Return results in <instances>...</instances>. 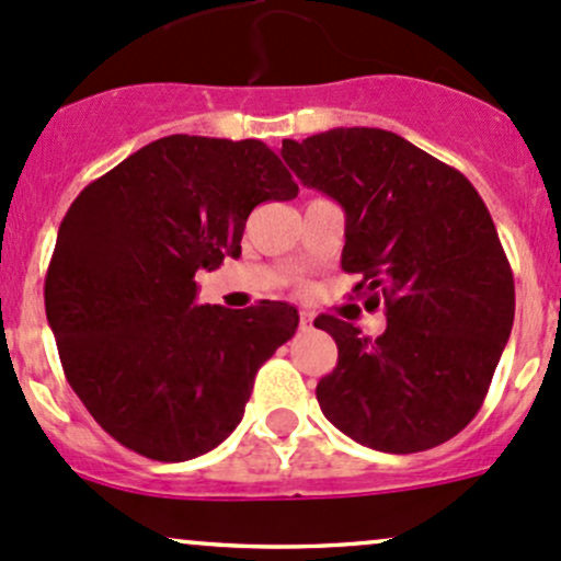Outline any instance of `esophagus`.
Here are the masks:
<instances>
[{"mask_svg":"<svg viewBox=\"0 0 561 561\" xmlns=\"http://www.w3.org/2000/svg\"><path fill=\"white\" fill-rule=\"evenodd\" d=\"M312 312L310 310H299V327L302 329H312Z\"/></svg>","mask_w":561,"mask_h":561,"instance_id":"obj_1","label":"esophagus"}]
</instances>
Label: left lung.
Returning a JSON list of instances; mask_svg holds the SVG:
<instances>
[{"mask_svg": "<svg viewBox=\"0 0 561 561\" xmlns=\"http://www.w3.org/2000/svg\"><path fill=\"white\" fill-rule=\"evenodd\" d=\"M280 158L345 210L342 270L358 273L366 307L385 299L371 340L318 316L336 366L318 382L321 412L353 442L412 455L449 442L484 403L514 327V275L473 184L407 138L331 128Z\"/></svg>", "mask_w": 561, "mask_h": 561, "instance_id": "obj_1", "label": "left lung"}]
</instances>
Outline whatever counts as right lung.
I'll return each mask as SVG.
<instances>
[{"label": "right lung", "instance_id": "obj_1", "mask_svg": "<svg viewBox=\"0 0 561 561\" xmlns=\"http://www.w3.org/2000/svg\"><path fill=\"white\" fill-rule=\"evenodd\" d=\"M299 186L256 138L165 136L80 192L45 278V312L71 390L123 447L182 462L243 420L259 366L297 307L197 305L195 275L240 256L259 203Z\"/></svg>", "mask_w": 561, "mask_h": 561}]
</instances>
